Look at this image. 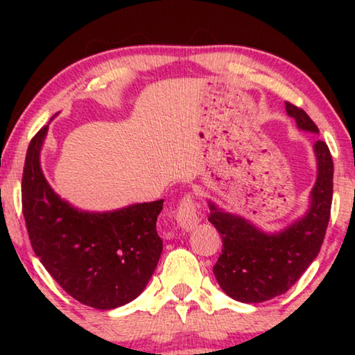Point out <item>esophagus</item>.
<instances>
[{
  "label": "esophagus",
  "mask_w": 355,
  "mask_h": 355,
  "mask_svg": "<svg viewBox=\"0 0 355 355\" xmlns=\"http://www.w3.org/2000/svg\"><path fill=\"white\" fill-rule=\"evenodd\" d=\"M175 219H177V224L182 228H184V230H191V228H194L197 224H199L200 220L199 209H197L194 196H192L191 192L184 194L182 199H180Z\"/></svg>",
  "instance_id": "obj_1"
}]
</instances>
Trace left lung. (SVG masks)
Returning <instances> with one entry per match:
<instances>
[{
  "instance_id": "1",
  "label": "left lung",
  "mask_w": 355,
  "mask_h": 355,
  "mask_svg": "<svg viewBox=\"0 0 355 355\" xmlns=\"http://www.w3.org/2000/svg\"><path fill=\"white\" fill-rule=\"evenodd\" d=\"M286 112L300 130L318 133L302 107L286 101ZM318 178L311 205L302 219L277 235H266L248 220L209 203L208 220L222 238V254L213 266L219 285L239 302H264L286 293L320 254L330 219L334 194V161L327 144L315 142Z\"/></svg>"
}]
</instances>
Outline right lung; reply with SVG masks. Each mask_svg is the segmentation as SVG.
<instances>
[{"instance_id": "obj_1", "label": "right lung", "mask_w": 355, "mask_h": 355, "mask_svg": "<svg viewBox=\"0 0 355 355\" xmlns=\"http://www.w3.org/2000/svg\"><path fill=\"white\" fill-rule=\"evenodd\" d=\"M42 127L29 142L21 209L34 254L78 302L111 310L139 296L158 264L163 239L156 219L164 200L112 213H81L59 199L40 169Z\"/></svg>"}]
</instances>
